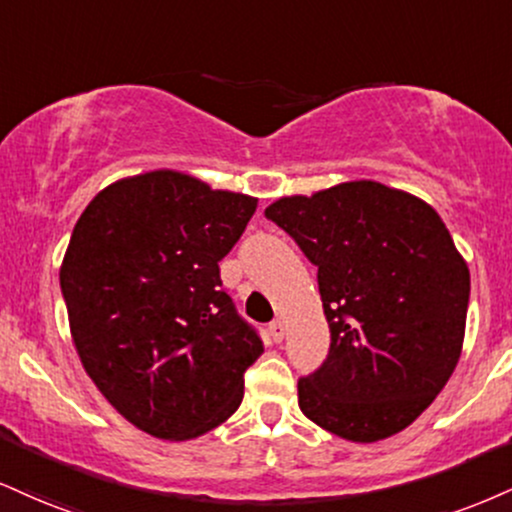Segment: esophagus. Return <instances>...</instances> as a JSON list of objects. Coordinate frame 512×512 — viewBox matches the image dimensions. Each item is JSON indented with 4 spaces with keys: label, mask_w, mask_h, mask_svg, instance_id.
I'll return each mask as SVG.
<instances>
[{
    "label": "esophagus",
    "mask_w": 512,
    "mask_h": 512,
    "mask_svg": "<svg viewBox=\"0 0 512 512\" xmlns=\"http://www.w3.org/2000/svg\"><path fill=\"white\" fill-rule=\"evenodd\" d=\"M269 334H272V338H274L276 343H281L283 336H286V326H283V322H279V319H276V322L269 324Z\"/></svg>",
    "instance_id": "34e87169"
}]
</instances>
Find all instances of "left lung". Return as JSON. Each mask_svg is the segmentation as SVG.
<instances>
[{
    "instance_id": "8db88e82",
    "label": "left lung",
    "mask_w": 512,
    "mask_h": 512,
    "mask_svg": "<svg viewBox=\"0 0 512 512\" xmlns=\"http://www.w3.org/2000/svg\"><path fill=\"white\" fill-rule=\"evenodd\" d=\"M264 217L317 267L329 355L298 381L305 417L355 443L403 432L463 353L470 269L432 205L377 181L279 197Z\"/></svg>"
}]
</instances>
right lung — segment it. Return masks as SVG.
Listing matches in <instances>:
<instances>
[{
  "instance_id": "add662e5",
  "label": "right lung",
  "mask_w": 512,
  "mask_h": 512,
  "mask_svg": "<svg viewBox=\"0 0 512 512\" xmlns=\"http://www.w3.org/2000/svg\"><path fill=\"white\" fill-rule=\"evenodd\" d=\"M257 197L174 169L100 190L59 269L73 346L119 415L145 434L188 441L238 410L262 338L221 288L219 262Z\"/></svg>"
}]
</instances>
